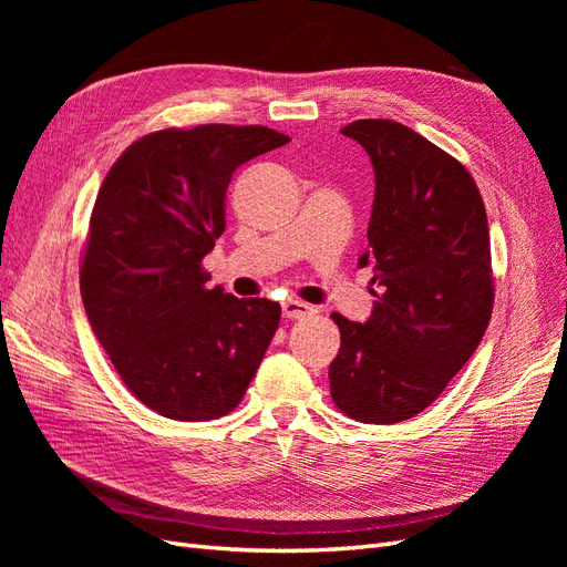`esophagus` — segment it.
<instances>
[{"label":"esophagus","mask_w":567,"mask_h":567,"mask_svg":"<svg viewBox=\"0 0 567 567\" xmlns=\"http://www.w3.org/2000/svg\"><path fill=\"white\" fill-rule=\"evenodd\" d=\"M281 310H284L286 319H305L307 315H312V307L300 302V300H286L281 305Z\"/></svg>","instance_id":"esophagus-1"}]
</instances>
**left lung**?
<instances>
[{"mask_svg": "<svg viewBox=\"0 0 567 567\" xmlns=\"http://www.w3.org/2000/svg\"><path fill=\"white\" fill-rule=\"evenodd\" d=\"M369 153L375 196L369 250L373 312L331 315L340 352L336 406L362 423H400L431 406L483 340L494 305L489 229L471 173L394 120L340 130Z\"/></svg>", "mask_w": 567, "mask_h": 567, "instance_id": "left-lung-1", "label": "left lung"}]
</instances>
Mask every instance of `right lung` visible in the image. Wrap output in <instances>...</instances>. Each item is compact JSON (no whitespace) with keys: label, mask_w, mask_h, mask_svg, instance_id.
Instances as JSON below:
<instances>
[{"label":"right lung","mask_w":567,"mask_h":567,"mask_svg":"<svg viewBox=\"0 0 567 567\" xmlns=\"http://www.w3.org/2000/svg\"><path fill=\"white\" fill-rule=\"evenodd\" d=\"M290 140L262 125H198L136 140L99 188L80 265L92 331L136 400L175 421L229 414L281 307L208 288L236 167Z\"/></svg>","instance_id":"right-lung-1"}]
</instances>
